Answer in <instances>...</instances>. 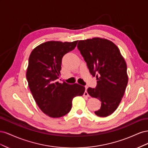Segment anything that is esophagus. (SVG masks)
<instances>
[{
	"label": "esophagus",
	"mask_w": 148,
	"mask_h": 148,
	"mask_svg": "<svg viewBox=\"0 0 148 148\" xmlns=\"http://www.w3.org/2000/svg\"><path fill=\"white\" fill-rule=\"evenodd\" d=\"M87 89H88V86H85V91H84V92L83 94L84 96H86V97H88L89 96L88 93L87 92Z\"/></svg>",
	"instance_id": "obj_1"
}]
</instances>
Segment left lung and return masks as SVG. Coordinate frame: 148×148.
<instances>
[{
  "mask_svg": "<svg viewBox=\"0 0 148 148\" xmlns=\"http://www.w3.org/2000/svg\"><path fill=\"white\" fill-rule=\"evenodd\" d=\"M77 47L89 72L97 78L96 88L87 89L89 95L101 102V108L95 113L107 117L117 109L124 95L128 79L126 62L118 47L106 39L82 40Z\"/></svg>",
  "mask_w": 148,
  "mask_h": 148,
  "instance_id": "left-lung-1",
  "label": "left lung"
}]
</instances>
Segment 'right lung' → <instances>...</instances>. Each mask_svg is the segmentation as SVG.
<instances>
[{
    "label": "right lung",
    "instance_id": "obj_1",
    "mask_svg": "<svg viewBox=\"0 0 148 148\" xmlns=\"http://www.w3.org/2000/svg\"><path fill=\"white\" fill-rule=\"evenodd\" d=\"M77 42L47 41L35 47L29 56L26 75L29 89L39 109L51 117L68 114L73 98L84 92L82 85L57 82L62 57L73 50Z\"/></svg>",
    "mask_w": 148,
    "mask_h": 148
}]
</instances>
